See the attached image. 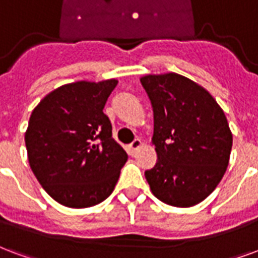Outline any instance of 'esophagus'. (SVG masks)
<instances>
[{
  "instance_id": "1",
  "label": "esophagus",
  "mask_w": 258,
  "mask_h": 258,
  "mask_svg": "<svg viewBox=\"0 0 258 258\" xmlns=\"http://www.w3.org/2000/svg\"><path fill=\"white\" fill-rule=\"evenodd\" d=\"M141 146H142V141H141L139 138L134 139V141L131 142V145H130V148H131V150H133V152H137V150H138Z\"/></svg>"
}]
</instances>
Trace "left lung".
Here are the masks:
<instances>
[{
  "mask_svg": "<svg viewBox=\"0 0 258 258\" xmlns=\"http://www.w3.org/2000/svg\"><path fill=\"white\" fill-rule=\"evenodd\" d=\"M154 119L157 163L145 171L160 201L177 208L197 205L226 173L232 134L223 109L196 82L177 74L141 78Z\"/></svg>",
  "mask_w": 258,
  "mask_h": 258,
  "instance_id": "obj_1",
  "label": "left lung"
}]
</instances>
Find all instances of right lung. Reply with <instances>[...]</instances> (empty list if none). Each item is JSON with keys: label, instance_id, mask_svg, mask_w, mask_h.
Returning a JSON list of instances; mask_svg holds the SVG:
<instances>
[{"label": "right lung", "instance_id": "add662e5", "mask_svg": "<svg viewBox=\"0 0 258 258\" xmlns=\"http://www.w3.org/2000/svg\"><path fill=\"white\" fill-rule=\"evenodd\" d=\"M116 79L75 82L53 90L32 110L26 131L28 163L54 201L94 207L109 197L127 153L104 113Z\"/></svg>", "mask_w": 258, "mask_h": 258}]
</instances>
